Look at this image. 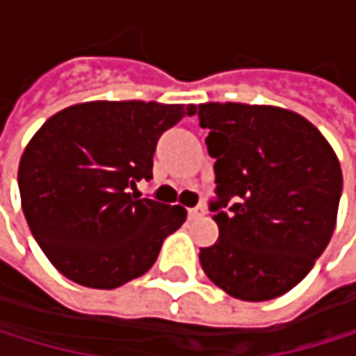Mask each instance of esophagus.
<instances>
[{
  "mask_svg": "<svg viewBox=\"0 0 356 356\" xmlns=\"http://www.w3.org/2000/svg\"><path fill=\"white\" fill-rule=\"evenodd\" d=\"M188 216L190 218H202L204 216V207H200V204H198V207H192V209H188Z\"/></svg>",
  "mask_w": 356,
  "mask_h": 356,
  "instance_id": "1",
  "label": "esophagus"
}]
</instances>
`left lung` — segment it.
I'll return each instance as SVG.
<instances>
[{
	"label": "left lung",
	"mask_w": 356,
	"mask_h": 356,
	"mask_svg": "<svg viewBox=\"0 0 356 356\" xmlns=\"http://www.w3.org/2000/svg\"><path fill=\"white\" fill-rule=\"evenodd\" d=\"M216 158L211 202L220 237L200 265L224 293L267 301L289 293L329 245L341 196L333 147L289 108L241 102L198 106Z\"/></svg>",
	"instance_id": "left-lung-1"
}]
</instances>
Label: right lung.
Wrapping results in <instances>:
<instances>
[{
  "mask_svg": "<svg viewBox=\"0 0 356 356\" xmlns=\"http://www.w3.org/2000/svg\"><path fill=\"white\" fill-rule=\"evenodd\" d=\"M194 104L95 100L44 121L19 162L23 213L53 267L89 289L111 291L152 269L186 209L140 198L162 132Z\"/></svg>",
  "mask_w": 356,
  "mask_h": 356,
  "instance_id": "right-lung-1",
  "label": "right lung"
}]
</instances>
